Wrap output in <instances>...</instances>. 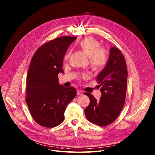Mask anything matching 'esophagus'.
<instances>
[{
    "label": "esophagus",
    "instance_id": "34e87169",
    "mask_svg": "<svg viewBox=\"0 0 155 155\" xmlns=\"http://www.w3.org/2000/svg\"><path fill=\"white\" fill-rule=\"evenodd\" d=\"M77 94L78 95H81L84 94V92L82 91H81V90H77Z\"/></svg>",
    "mask_w": 155,
    "mask_h": 155
}]
</instances>
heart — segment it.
Wrapping results in <instances>:
<instances>
[{
  "label": "heart",
  "instance_id": "1",
  "mask_svg": "<svg viewBox=\"0 0 155 155\" xmlns=\"http://www.w3.org/2000/svg\"><path fill=\"white\" fill-rule=\"evenodd\" d=\"M78 47L88 57L89 64L93 70L101 71L106 67L108 60L107 52L105 48L100 47V44L95 38L91 37L85 38L78 43ZM70 53V50L67 51L64 60L68 59Z\"/></svg>",
  "mask_w": 155,
  "mask_h": 155
}]
</instances>
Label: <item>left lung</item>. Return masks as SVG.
<instances>
[{"instance_id":"8db88e82","label":"left lung","mask_w":155,"mask_h":155,"mask_svg":"<svg viewBox=\"0 0 155 155\" xmlns=\"http://www.w3.org/2000/svg\"><path fill=\"white\" fill-rule=\"evenodd\" d=\"M128 71L126 61L120 50L112 47L106 67L98 77L97 81L101 87L100 101L90 93H84L90 98L85 109L87 120L100 127L114 122L125 104L127 88Z\"/></svg>"}]
</instances>
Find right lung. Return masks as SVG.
<instances>
[{"instance_id": "add662e5", "label": "right lung", "mask_w": 155, "mask_h": 155, "mask_svg": "<svg viewBox=\"0 0 155 155\" xmlns=\"http://www.w3.org/2000/svg\"><path fill=\"white\" fill-rule=\"evenodd\" d=\"M77 37L55 38L40 46L31 60L26 80L27 105L38 125L54 128L63 122L67 105L77 94L75 88L58 83L63 60L69 45Z\"/></svg>"}]
</instances>
